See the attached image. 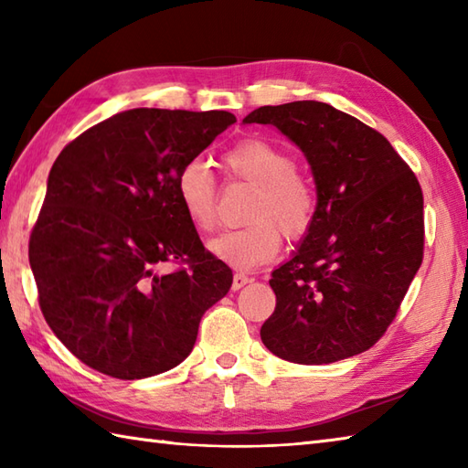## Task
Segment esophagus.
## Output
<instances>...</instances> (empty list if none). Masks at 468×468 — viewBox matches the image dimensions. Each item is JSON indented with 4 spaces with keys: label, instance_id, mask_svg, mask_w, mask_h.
Here are the masks:
<instances>
[{
    "label": "esophagus",
    "instance_id": "34e87169",
    "mask_svg": "<svg viewBox=\"0 0 468 468\" xmlns=\"http://www.w3.org/2000/svg\"><path fill=\"white\" fill-rule=\"evenodd\" d=\"M251 282V277L250 275H245V273H235L233 275V292H237V290H241V287L243 285H247V283H250Z\"/></svg>",
    "mask_w": 468,
    "mask_h": 468
}]
</instances>
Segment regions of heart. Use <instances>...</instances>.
<instances>
[{
  "label": "heart",
  "instance_id": "obj_1",
  "mask_svg": "<svg viewBox=\"0 0 468 468\" xmlns=\"http://www.w3.org/2000/svg\"><path fill=\"white\" fill-rule=\"evenodd\" d=\"M227 171L237 181L255 186L241 229L217 235L208 250L237 270H253L271 261L287 241L310 233L317 213V193L310 176L295 168V156L267 138H243L223 154ZM176 197L197 231L217 225V181L207 163L193 158L176 175Z\"/></svg>",
  "mask_w": 468,
  "mask_h": 468
}]
</instances>
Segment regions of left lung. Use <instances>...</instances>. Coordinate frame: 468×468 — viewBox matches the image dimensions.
<instances>
[{"label":"left lung","instance_id":"obj_1","mask_svg":"<svg viewBox=\"0 0 468 468\" xmlns=\"http://www.w3.org/2000/svg\"><path fill=\"white\" fill-rule=\"evenodd\" d=\"M243 122L280 128L303 151L317 188L310 233L271 273L265 347L307 366L370 350L422 263L419 178L380 133L325 102L261 106Z\"/></svg>","mask_w":468,"mask_h":468}]
</instances>
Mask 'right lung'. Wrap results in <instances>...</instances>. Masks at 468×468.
Returning a JSON list of instances; mask_svg holds the SVG:
<instances>
[{
  "mask_svg": "<svg viewBox=\"0 0 468 468\" xmlns=\"http://www.w3.org/2000/svg\"><path fill=\"white\" fill-rule=\"evenodd\" d=\"M233 122L225 111L134 108L58 154L29 265L48 325L86 366L118 380L171 370L227 295L233 273L188 223L176 175Z\"/></svg>",
  "mask_w": 468,
  "mask_h": 468,
  "instance_id": "add662e5",
  "label": "right lung"
}]
</instances>
